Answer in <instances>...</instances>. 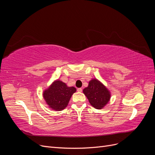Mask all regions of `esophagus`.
Returning <instances> with one entry per match:
<instances>
[{
  "instance_id": "obj_1",
  "label": "esophagus",
  "mask_w": 155,
  "mask_h": 155,
  "mask_svg": "<svg viewBox=\"0 0 155 155\" xmlns=\"http://www.w3.org/2000/svg\"><path fill=\"white\" fill-rule=\"evenodd\" d=\"M77 91H78V92H82V88H78L77 89Z\"/></svg>"
}]
</instances>
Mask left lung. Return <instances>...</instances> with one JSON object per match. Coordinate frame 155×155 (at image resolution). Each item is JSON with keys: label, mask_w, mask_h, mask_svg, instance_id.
I'll use <instances>...</instances> for the list:
<instances>
[{"label": "left lung", "mask_w": 155, "mask_h": 155, "mask_svg": "<svg viewBox=\"0 0 155 155\" xmlns=\"http://www.w3.org/2000/svg\"><path fill=\"white\" fill-rule=\"evenodd\" d=\"M83 93L91 105L97 109H103L110 98L109 90L97 79H92L89 81L88 86L83 89Z\"/></svg>", "instance_id": "obj_1"}]
</instances>
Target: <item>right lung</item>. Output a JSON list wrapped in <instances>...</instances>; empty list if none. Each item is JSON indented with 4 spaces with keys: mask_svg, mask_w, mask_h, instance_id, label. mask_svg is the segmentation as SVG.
<instances>
[{
    "mask_svg": "<svg viewBox=\"0 0 155 155\" xmlns=\"http://www.w3.org/2000/svg\"><path fill=\"white\" fill-rule=\"evenodd\" d=\"M76 91L75 87H68L66 83L56 80L43 92V97L50 109L62 110L67 107L70 97Z\"/></svg>",
    "mask_w": 155,
    "mask_h": 155,
    "instance_id": "1",
    "label": "right lung"
}]
</instances>
